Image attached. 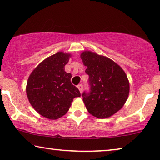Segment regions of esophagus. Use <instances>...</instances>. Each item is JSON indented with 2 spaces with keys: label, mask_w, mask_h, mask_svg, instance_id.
I'll return each instance as SVG.
<instances>
[{
  "label": "esophagus",
  "mask_w": 160,
  "mask_h": 160,
  "mask_svg": "<svg viewBox=\"0 0 160 160\" xmlns=\"http://www.w3.org/2000/svg\"><path fill=\"white\" fill-rule=\"evenodd\" d=\"M77 87L78 88V90H79L80 93H82V92H83V85L79 84V85H78Z\"/></svg>",
  "instance_id": "obj_1"
}]
</instances>
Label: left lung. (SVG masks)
I'll return each mask as SVG.
<instances>
[{
  "mask_svg": "<svg viewBox=\"0 0 160 160\" xmlns=\"http://www.w3.org/2000/svg\"><path fill=\"white\" fill-rule=\"evenodd\" d=\"M91 92L83 93V102L92 116L105 119L123 107L128 99L129 82L122 68L111 58L91 51L81 53Z\"/></svg>",
  "mask_w": 160,
  "mask_h": 160,
  "instance_id": "8db88e82",
  "label": "left lung"
}]
</instances>
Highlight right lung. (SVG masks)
<instances>
[{"label":"right lung","instance_id":"obj_1","mask_svg":"<svg viewBox=\"0 0 160 160\" xmlns=\"http://www.w3.org/2000/svg\"><path fill=\"white\" fill-rule=\"evenodd\" d=\"M72 54L58 51L39 63L29 76L26 94L29 102L39 114L56 120L68 111L75 97L81 94L71 82L72 74L65 66Z\"/></svg>","mask_w":160,"mask_h":160}]
</instances>
